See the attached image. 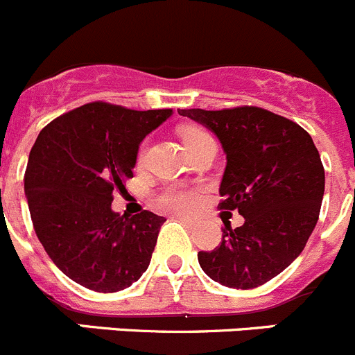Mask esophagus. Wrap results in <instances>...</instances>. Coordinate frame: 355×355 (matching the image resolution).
Segmentation results:
<instances>
[{
  "instance_id": "obj_1",
  "label": "esophagus",
  "mask_w": 355,
  "mask_h": 355,
  "mask_svg": "<svg viewBox=\"0 0 355 355\" xmlns=\"http://www.w3.org/2000/svg\"><path fill=\"white\" fill-rule=\"evenodd\" d=\"M176 219L181 220V223H182V224H186V226H193V224H195V220H193L191 217L182 216V214H176Z\"/></svg>"
}]
</instances>
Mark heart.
Returning <instances> with one entry per match:
<instances>
[{"label": "heart", "instance_id": "1", "mask_svg": "<svg viewBox=\"0 0 355 355\" xmlns=\"http://www.w3.org/2000/svg\"><path fill=\"white\" fill-rule=\"evenodd\" d=\"M181 138L186 146L200 141V139L210 138V136L198 128H184L181 131ZM143 159H145V148L139 150L138 162H143ZM159 203L171 210H191L198 203V193L195 189L184 188V186H171V188H166L160 193Z\"/></svg>", "mask_w": 355, "mask_h": 355}]
</instances>
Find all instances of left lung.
Instances as JSON below:
<instances>
[{
	"mask_svg": "<svg viewBox=\"0 0 355 355\" xmlns=\"http://www.w3.org/2000/svg\"><path fill=\"white\" fill-rule=\"evenodd\" d=\"M212 131L226 153L219 209L238 210L243 226L223 230L212 252H198L214 282L238 290L285 271L314 231L324 195V169L307 131L259 107L178 110Z\"/></svg>",
	"mask_w": 355,
	"mask_h": 355,
	"instance_id": "obj_1",
	"label": "left lung"
}]
</instances>
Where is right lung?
<instances>
[{
	"label": "right lung",
	"mask_w": 355,
	"mask_h": 355,
	"mask_svg": "<svg viewBox=\"0 0 355 355\" xmlns=\"http://www.w3.org/2000/svg\"><path fill=\"white\" fill-rule=\"evenodd\" d=\"M173 115L119 105H83L37 136L27 164L31 219L55 266L72 282L101 293L128 288L152 261L164 217L112 210L114 191L132 178L143 139Z\"/></svg>",
	"instance_id": "add662e5"
}]
</instances>
